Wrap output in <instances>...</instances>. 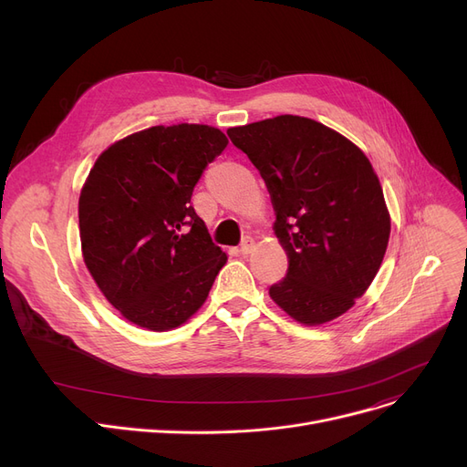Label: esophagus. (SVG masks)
Instances as JSON below:
<instances>
[{
    "label": "esophagus",
    "instance_id": "obj_1",
    "mask_svg": "<svg viewBox=\"0 0 467 467\" xmlns=\"http://www.w3.org/2000/svg\"><path fill=\"white\" fill-rule=\"evenodd\" d=\"M254 246H255V240L250 238V236H246V238L242 240V244H240V254H242V255H248V254L254 250Z\"/></svg>",
    "mask_w": 467,
    "mask_h": 467
}]
</instances>
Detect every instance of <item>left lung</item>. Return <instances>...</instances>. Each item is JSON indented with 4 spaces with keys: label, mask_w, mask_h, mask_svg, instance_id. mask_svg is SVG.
Masks as SVG:
<instances>
[{
    "label": "left lung",
    "mask_w": 467,
    "mask_h": 467,
    "mask_svg": "<svg viewBox=\"0 0 467 467\" xmlns=\"http://www.w3.org/2000/svg\"><path fill=\"white\" fill-rule=\"evenodd\" d=\"M271 194L287 275L268 296L305 326L354 306L382 265L389 213L358 145L322 122L278 115L227 130Z\"/></svg>",
    "instance_id": "obj_1"
}]
</instances>
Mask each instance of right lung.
Returning a JSON list of instances; mask_svg holds the SVG:
<instances>
[{"instance_id":"obj_1","label":"right lung","mask_w":467,"mask_h":467,"mask_svg":"<svg viewBox=\"0 0 467 467\" xmlns=\"http://www.w3.org/2000/svg\"><path fill=\"white\" fill-rule=\"evenodd\" d=\"M227 143L219 129L182 122L130 134L96 159L79 196L83 259L129 322L168 331L204 305L227 255L191 196Z\"/></svg>"}]
</instances>
